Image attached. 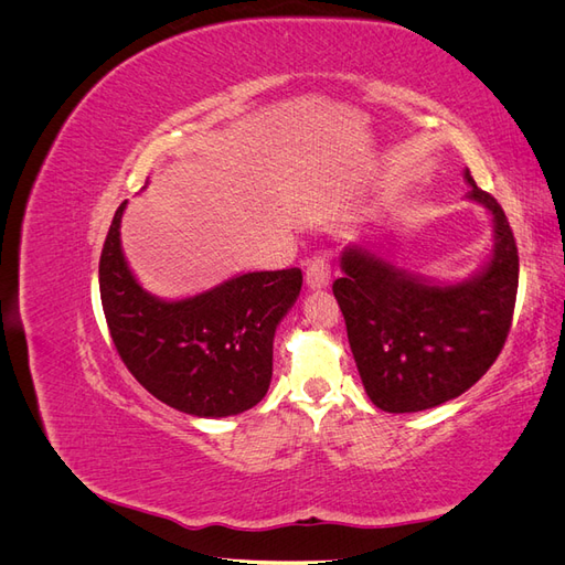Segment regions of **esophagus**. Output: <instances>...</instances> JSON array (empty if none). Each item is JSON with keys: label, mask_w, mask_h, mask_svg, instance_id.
<instances>
[{"label": "esophagus", "mask_w": 565, "mask_h": 565, "mask_svg": "<svg viewBox=\"0 0 565 565\" xmlns=\"http://www.w3.org/2000/svg\"><path fill=\"white\" fill-rule=\"evenodd\" d=\"M330 262L324 259V256H313V259L309 262V266H306V285L309 287H324L330 282Z\"/></svg>", "instance_id": "1"}]
</instances>
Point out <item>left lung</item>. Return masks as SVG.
<instances>
[{
  "instance_id": "1",
  "label": "left lung",
  "mask_w": 565,
  "mask_h": 565,
  "mask_svg": "<svg viewBox=\"0 0 565 565\" xmlns=\"http://www.w3.org/2000/svg\"><path fill=\"white\" fill-rule=\"evenodd\" d=\"M471 185L492 216L494 247L473 278L436 285L367 247L341 254L332 292L370 401L384 413H419L471 388L504 347L519 289V249L500 202Z\"/></svg>"
}]
</instances>
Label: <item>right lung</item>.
I'll return each mask as SVG.
<instances>
[{
	"instance_id": "obj_1",
	"label": "right lung",
	"mask_w": 565,
	"mask_h": 565,
	"mask_svg": "<svg viewBox=\"0 0 565 565\" xmlns=\"http://www.w3.org/2000/svg\"><path fill=\"white\" fill-rule=\"evenodd\" d=\"M117 207L98 264L113 344L146 391L195 417H231L259 403L273 377V337L301 289V270L243 273L181 301L148 295L119 245Z\"/></svg>"
}]
</instances>
